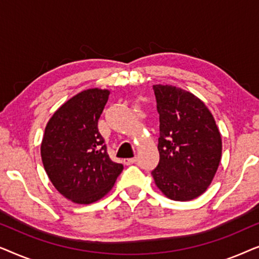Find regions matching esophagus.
<instances>
[{"label":"esophagus","instance_id":"34e87169","mask_svg":"<svg viewBox=\"0 0 259 259\" xmlns=\"http://www.w3.org/2000/svg\"><path fill=\"white\" fill-rule=\"evenodd\" d=\"M137 161V158H130V159H123V164L125 165H132Z\"/></svg>","mask_w":259,"mask_h":259}]
</instances>
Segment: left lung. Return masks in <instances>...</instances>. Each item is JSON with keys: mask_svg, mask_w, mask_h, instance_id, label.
<instances>
[{"mask_svg": "<svg viewBox=\"0 0 259 259\" xmlns=\"http://www.w3.org/2000/svg\"><path fill=\"white\" fill-rule=\"evenodd\" d=\"M159 113V162L152 176L158 189L177 201L203 194L217 172L222 137L200 99L182 88L154 84Z\"/></svg>", "mask_w": 259, "mask_h": 259, "instance_id": "8db88e82", "label": "left lung"}]
</instances>
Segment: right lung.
<instances>
[{
	"label": "right lung",
	"mask_w": 259,
	"mask_h": 259,
	"mask_svg": "<svg viewBox=\"0 0 259 259\" xmlns=\"http://www.w3.org/2000/svg\"><path fill=\"white\" fill-rule=\"evenodd\" d=\"M109 91L91 88L56 111L41 144L45 169L55 189L76 204H91L112 190L123 166L112 161L98 121Z\"/></svg>",
	"instance_id": "obj_1"
}]
</instances>
